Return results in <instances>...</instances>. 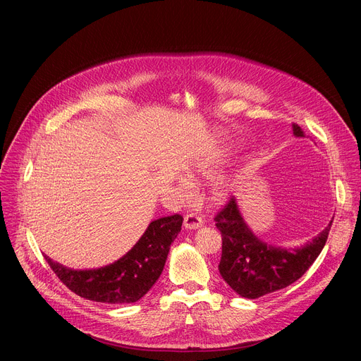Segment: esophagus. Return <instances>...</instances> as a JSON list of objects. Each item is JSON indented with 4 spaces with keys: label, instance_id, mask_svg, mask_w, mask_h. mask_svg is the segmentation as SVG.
I'll list each match as a JSON object with an SVG mask.
<instances>
[{
    "label": "esophagus",
    "instance_id": "34e87169",
    "mask_svg": "<svg viewBox=\"0 0 361 361\" xmlns=\"http://www.w3.org/2000/svg\"><path fill=\"white\" fill-rule=\"evenodd\" d=\"M202 217L195 213H190L184 217V227L188 230H197L202 226Z\"/></svg>",
    "mask_w": 361,
    "mask_h": 361
}]
</instances>
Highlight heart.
Here are the masks:
<instances>
[{
  "instance_id": "obj_1",
  "label": "heart",
  "mask_w": 361,
  "mask_h": 361,
  "mask_svg": "<svg viewBox=\"0 0 361 361\" xmlns=\"http://www.w3.org/2000/svg\"><path fill=\"white\" fill-rule=\"evenodd\" d=\"M213 170H214V166L212 163H207V164L201 166L198 173H201L202 176H210L213 173ZM233 185H234L233 180H230V178L219 180L212 191V197H213L214 202H224L228 198V195L231 194Z\"/></svg>"
}]
</instances>
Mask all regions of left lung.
I'll list each match as a JSON object with an SVG mask.
<instances>
[{"label":"left lung","instance_id":"1","mask_svg":"<svg viewBox=\"0 0 361 361\" xmlns=\"http://www.w3.org/2000/svg\"><path fill=\"white\" fill-rule=\"evenodd\" d=\"M293 134L304 131L293 124ZM223 237L220 274L241 297L259 298L297 281L322 252L331 223L301 247L283 248L257 237L243 220L235 198H231L214 219Z\"/></svg>","mask_w":361,"mask_h":361}]
</instances>
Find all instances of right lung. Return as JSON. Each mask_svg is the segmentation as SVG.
I'll use <instances>...</instances> for the list:
<instances>
[{"mask_svg": "<svg viewBox=\"0 0 361 361\" xmlns=\"http://www.w3.org/2000/svg\"><path fill=\"white\" fill-rule=\"evenodd\" d=\"M183 226L180 214L149 223L135 245L120 260L92 270H73L44 255L57 277L77 295L106 304L135 302L163 273L171 243Z\"/></svg>", "mask_w": 361, "mask_h": 361, "instance_id": "add662e5", "label": "right lung"}]
</instances>
